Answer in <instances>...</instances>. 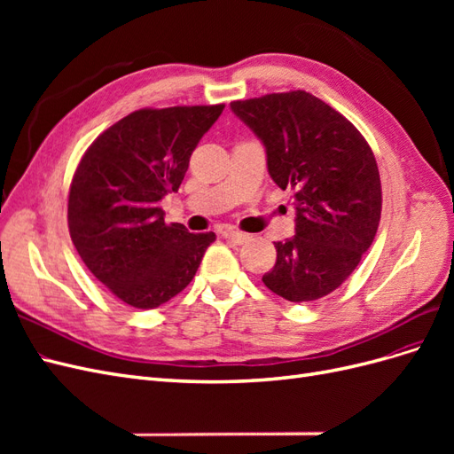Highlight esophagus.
<instances>
[{"mask_svg": "<svg viewBox=\"0 0 454 454\" xmlns=\"http://www.w3.org/2000/svg\"><path fill=\"white\" fill-rule=\"evenodd\" d=\"M223 239L235 242V244H244L246 240L250 239V235H246V232H240V231H232V229H227L223 231Z\"/></svg>", "mask_w": 454, "mask_h": 454, "instance_id": "obj_1", "label": "esophagus"}]
</instances>
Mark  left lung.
<instances>
[{"label":"left lung","mask_w":454,"mask_h":454,"mask_svg":"<svg viewBox=\"0 0 454 454\" xmlns=\"http://www.w3.org/2000/svg\"><path fill=\"white\" fill-rule=\"evenodd\" d=\"M261 140L280 189H294L295 235L280 242L265 272L270 292L309 303L345 282L369 250L380 222V177L360 130L305 90L231 102Z\"/></svg>","instance_id":"obj_1"}]
</instances>
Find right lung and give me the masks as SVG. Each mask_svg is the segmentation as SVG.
I'll return each mask as SVG.
<instances>
[{
  "instance_id": "obj_1",
  "label": "right lung",
  "mask_w": 454,
  "mask_h": 454,
  "mask_svg": "<svg viewBox=\"0 0 454 454\" xmlns=\"http://www.w3.org/2000/svg\"><path fill=\"white\" fill-rule=\"evenodd\" d=\"M217 106L138 109L102 132L81 159L67 227L87 269L122 303L157 309L193 280L214 232L164 223L160 200L180 189Z\"/></svg>"
}]
</instances>
